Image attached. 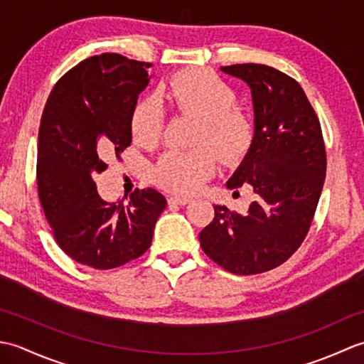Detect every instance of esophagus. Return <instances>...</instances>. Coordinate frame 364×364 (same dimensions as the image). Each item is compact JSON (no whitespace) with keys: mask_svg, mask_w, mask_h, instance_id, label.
Returning a JSON list of instances; mask_svg holds the SVG:
<instances>
[{"mask_svg":"<svg viewBox=\"0 0 364 364\" xmlns=\"http://www.w3.org/2000/svg\"><path fill=\"white\" fill-rule=\"evenodd\" d=\"M191 203V198H186V197H168V205H180V206H184Z\"/></svg>","mask_w":364,"mask_h":364,"instance_id":"esophagus-1","label":"esophagus"}]
</instances>
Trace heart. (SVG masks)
I'll return each instance as SVG.
<instances>
[{
    "instance_id": "1",
    "label": "heart",
    "mask_w": 364,
    "mask_h": 364,
    "mask_svg": "<svg viewBox=\"0 0 364 364\" xmlns=\"http://www.w3.org/2000/svg\"><path fill=\"white\" fill-rule=\"evenodd\" d=\"M176 112L200 120L197 144H208L225 161L244 154L252 142V125L236 109V95L219 76L200 68L173 75L159 94ZM161 115L150 100H141L131 112V134L144 146L156 145L161 137ZM218 156L200 146L191 151H167L154 167V180L164 189L191 196L215 173Z\"/></svg>"
}]
</instances>
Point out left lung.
Instances as JSON below:
<instances>
[{
	"mask_svg": "<svg viewBox=\"0 0 364 364\" xmlns=\"http://www.w3.org/2000/svg\"><path fill=\"white\" fill-rule=\"evenodd\" d=\"M220 70L252 90L253 139L227 188H249L253 202L245 215L215 205L198 237L228 272L253 275L283 264L304 242L326 180V145L319 119L291 76L262 64Z\"/></svg>",
	"mask_w": 364,
	"mask_h": 364,
	"instance_id": "1",
	"label": "left lung"
}]
</instances>
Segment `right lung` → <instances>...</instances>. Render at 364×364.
Instances as JSON below:
<instances>
[{"instance_id":"obj_1","label":"right lung","mask_w":364,"mask_h":364,"mask_svg":"<svg viewBox=\"0 0 364 364\" xmlns=\"http://www.w3.org/2000/svg\"><path fill=\"white\" fill-rule=\"evenodd\" d=\"M151 64L120 54L82 60L46 100L38 129L37 188L54 239L68 257L94 269H114L144 255L166 210V197L146 188L127 203L100 197L94 176L105 158L133 141L131 112L149 86Z\"/></svg>"}]
</instances>
